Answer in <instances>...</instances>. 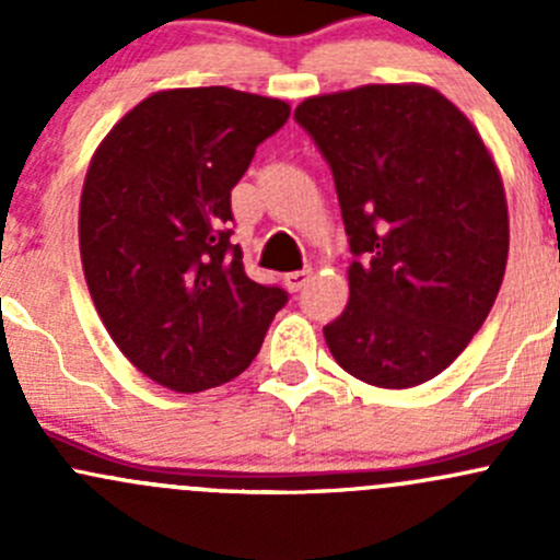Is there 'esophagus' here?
<instances>
[{"mask_svg":"<svg viewBox=\"0 0 560 560\" xmlns=\"http://www.w3.org/2000/svg\"><path fill=\"white\" fill-rule=\"evenodd\" d=\"M308 279H312V268L292 270V273H287V276H284V284H287V290L298 292V290H303V287H306V281H308Z\"/></svg>","mask_w":560,"mask_h":560,"instance_id":"34e87169","label":"esophagus"}]
</instances>
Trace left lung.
<instances>
[{
  "label": "left lung",
  "instance_id": "left-lung-1",
  "mask_svg": "<svg viewBox=\"0 0 560 560\" xmlns=\"http://www.w3.org/2000/svg\"><path fill=\"white\" fill-rule=\"evenodd\" d=\"M336 180L347 312L325 341L347 374L406 389L442 374L493 308L510 254L499 167L436 89L371 83L295 107Z\"/></svg>",
  "mask_w": 560,
  "mask_h": 560
}]
</instances>
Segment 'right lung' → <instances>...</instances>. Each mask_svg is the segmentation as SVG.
Listing matches in <instances>:
<instances>
[{
  "mask_svg": "<svg viewBox=\"0 0 560 560\" xmlns=\"http://www.w3.org/2000/svg\"><path fill=\"white\" fill-rule=\"evenodd\" d=\"M290 105L224 86L167 89L94 151L81 195L83 276L124 358L175 393L235 380L287 303L230 244V191Z\"/></svg>",
  "mask_w": 560,
  "mask_h": 560,
  "instance_id": "right-lung-1",
  "label": "right lung"
}]
</instances>
